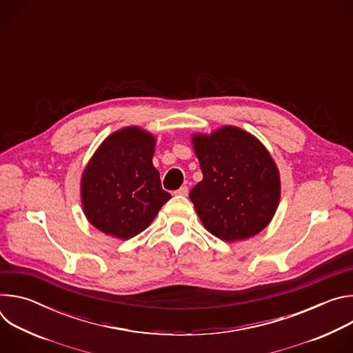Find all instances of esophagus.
<instances>
[{"label": "esophagus", "mask_w": 353, "mask_h": 353, "mask_svg": "<svg viewBox=\"0 0 353 353\" xmlns=\"http://www.w3.org/2000/svg\"><path fill=\"white\" fill-rule=\"evenodd\" d=\"M176 195H181V196H185L188 194V187L187 185H181L179 190L174 191Z\"/></svg>", "instance_id": "34e87169"}]
</instances>
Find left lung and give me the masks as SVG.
Segmentation results:
<instances>
[{
    "instance_id": "8db88e82",
    "label": "left lung",
    "mask_w": 353,
    "mask_h": 353,
    "mask_svg": "<svg viewBox=\"0 0 353 353\" xmlns=\"http://www.w3.org/2000/svg\"><path fill=\"white\" fill-rule=\"evenodd\" d=\"M192 145L204 177L190 199L205 229L225 241L260 233L281 196L279 173L267 148L232 125L211 135L195 134Z\"/></svg>"
}]
</instances>
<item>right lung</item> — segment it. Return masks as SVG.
Wrapping results in <instances>:
<instances>
[{
  "instance_id": "right-lung-1",
  "label": "right lung",
  "mask_w": 353,
  "mask_h": 353,
  "mask_svg": "<svg viewBox=\"0 0 353 353\" xmlns=\"http://www.w3.org/2000/svg\"><path fill=\"white\" fill-rule=\"evenodd\" d=\"M155 141L138 127H127L97 148L81 181L83 212L96 229L131 239L152 223L172 198L152 163Z\"/></svg>"
}]
</instances>
